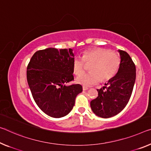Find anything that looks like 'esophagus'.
Returning <instances> with one entry per match:
<instances>
[{"label": "esophagus", "mask_w": 151, "mask_h": 151, "mask_svg": "<svg viewBox=\"0 0 151 151\" xmlns=\"http://www.w3.org/2000/svg\"><path fill=\"white\" fill-rule=\"evenodd\" d=\"M82 89H83V90H88V88L86 86H83Z\"/></svg>", "instance_id": "1"}]
</instances>
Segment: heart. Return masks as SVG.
Returning a JSON list of instances; mask_svg holds the SVG:
<instances>
[{
  "instance_id": "b5f03b06",
  "label": "heart",
  "mask_w": 151,
  "mask_h": 151,
  "mask_svg": "<svg viewBox=\"0 0 151 151\" xmlns=\"http://www.w3.org/2000/svg\"><path fill=\"white\" fill-rule=\"evenodd\" d=\"M85 62L92 63L88 73H83L76 79V82L84 86H90L99 82L109 80L117 74L121 64V58L117 52L105 48L89 50L83 57L76 56L72 61L73 73L80 75L85 69Z\"/></svg>"
}]
</instances>
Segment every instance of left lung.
<instances>
[{
    "instance_id": "obj_1",
    "label": "left lung",
    "mask_w": 151,
    "mask_h": 151,
    "mask_svg": "<svg viewBox=\"0 0 151 151\" xmlns=\"http://www.w3.org/2000/svg\"><path fill=\"white\" fill-rule=\"evenodd\" d=\"M121 64L117 74L98 89V96L90 102L95 115L109 118L121 112L128 103L136 80V66L126 52L118 50Z\"/></svg>"
}]
</instances>
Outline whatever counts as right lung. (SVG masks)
<instances>
[{
	"mask_svg": "<svg viewBox=\"0 0 151 151\" xmlns=\"http://www.w3.org/2000/svg\"><path fill=\"white\" fill-rule=\"evenodd\" d=\"M71 48H48L32 57L27 68V80L38 107L50 117L60 118L72 110L82 92L80 84L66 85L73 80Z\"/></svg>",
	"mask_w": 151,
	"mask_h": 151,
	"instance_id": "add662e5",
	"label": "right lung"
}]
</instances>
